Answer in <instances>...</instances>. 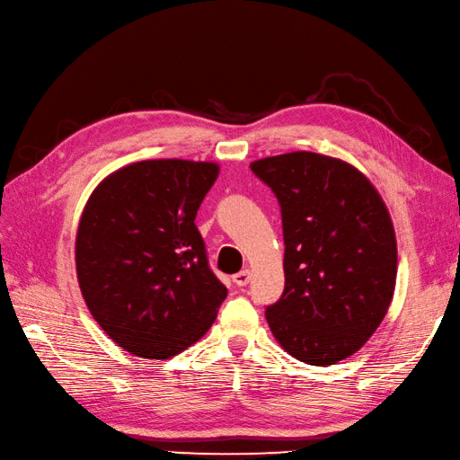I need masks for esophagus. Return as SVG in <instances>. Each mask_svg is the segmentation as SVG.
I'll use <instances>...</instances> for the list:
<instances>
[{
    "mask_svg": "<svg viewBox=\"0 0 460 460\" xmlns=\"http://www.w3.org/2000/svg\"><path fill=\"white\" fill-rule=\"evenodd\" d=\"M234 284L235 286H240V288H243V286H247L249 284V280H252V272H249L247 269L245 270H240L238 274H234Z\"/></svg>",
    "mask_w": 460,
    "mask_h": 460,
    "instance_id": "obj_1",
    "label": "esophagus"
}]
</instances>
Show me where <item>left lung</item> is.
Wrapping results in <instances>:
<instances>
[{
  "mask_svg": "<svg viewBox=\"0 0 460 460\" xmlns=\"http://www.w3.org/2000/svg\"><path fill=\"white\" fill-rule=\"evenodd\" d=\"M249 166L282 213L286 286L264 311L269 326L301 363L336 365L367 343L394 297L397 243L385 203L355 166L318 153Z\"/></svg>",
  "mask_w": 460,
  "mask_h": 460,
  "instance_id": "1",
  "label": "left lung"
}]
</instances>
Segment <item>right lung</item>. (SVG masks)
<instances>
[{
	"mask_svg": "<svg viewBox=\"0 0 460 460\" xmlns=\"http://www.w3.org/2000/svg\"><path fill=\"white\" fill-rule=\"evenodd\" d=\"M218 164L122 166L93 190L76 232L82 297L107 336L136 357L169 358L211 328L228 289L196 226Z\"/></svg>",
	"mask_w": 460,
	"mask_h": 460,
	"instance_id": "add662e5",
	"label": "right lung"
}]
</instances>
